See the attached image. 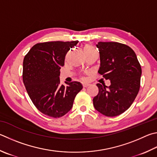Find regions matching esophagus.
<instances>
[{
    "mask_svg": "<svg viewBox=\"0 0 157 157\" xmlns=\"http://www.w3.org/2000/svg\"><path fill=\"white\" fill-rule=\"evenodd\" d=\"M88 86H90V84H88V83H84L83 84V87H87Z\"/></svg>",
    "mask_w": 157,
    "mask_h": 157,
    "instance_id": "esophagus-1",
    "label": "esophagus"
}]
</instances>
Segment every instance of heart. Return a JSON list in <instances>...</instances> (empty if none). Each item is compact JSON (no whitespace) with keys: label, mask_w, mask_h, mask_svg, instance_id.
I'll return each mask as SVG.
<instances>
[{"label":"heart","mask_w":157,"mask_h":157,"mask_svg":"<svg viewBox=\"0 0 157 157\" xmlns=\"http://www.w3.org/2000/svg\"><path fill=\"white\" fill-rule=\"evenodd\" d=\"M93 50H95V48H94L92 45H90V44H87L86 46H84V53L85 52H88V51H93Z\"/></svg>","instance_id":"obj_1"}]
</instances>
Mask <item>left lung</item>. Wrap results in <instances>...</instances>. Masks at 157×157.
Listing matches in <instances>:
<instances>
[{"mask_svg": "<svg viewBox=\"0 0 157 157\" xmlns=\"http://www.w3.org/2000/svg\"><path fill=\"white\" fill-rule=\"evenodd\" d=\"M100 56L98 73L110 85L97 84L98 95L93 98L95 109L107 117L121 115L133 103L140 88L141 67L130 47L116 42L96 44Z\"/></svg>", "mask_w": 157, "mask_h": 157, "instance_id": "left-lung-1", "label": "left lung"}]
</instances>
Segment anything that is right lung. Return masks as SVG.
Masks as SVG:
<instances>
[{
    "mask_svg": "<svg viewBox=\"0 0 157 157\" xmlns=\"http://www.w3.org/2000/svg\"><path fill=\"white\" fill-rule=\"evenodd\" d=\"M78 43L46 42L34 45L25 56L22 79L28 95L39 111L58 118L73 106L74 99L82 89L80 82H65L60 84L59 74L66 54Z\"/></svg>",
    "mask_w": 157,
    "mask_h": 157,
    "instance_id": "right-lung-1",
    "label": "right lung"
}]
</instances>
